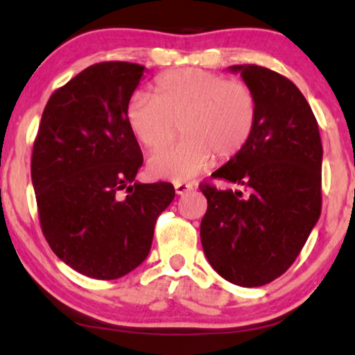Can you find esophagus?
<instances>
[{
  "label": "esophagus",
  "instance_id": "esophagus-1",
  "mask_svg": "<svg viewBox=\"0 0 355 355\" xmlns=\"http://www.w3.org/2000/svg\"><path fill=\"white\" fill-rule=\"evenodd\" d=\"M191 189H193V184H189V183H175V193L178 196L187 194L188 191H191Z\"/></svg>",
  "mask_w": 355,
  "mask_h": 355
}]
</instances>
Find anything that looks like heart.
<instances>
[{
	"label": "heart",
	"instance_id": "1",
	"mask_svg": "<svg viewBox=\"0 0 355 355\" xmlns=\"http://www.w3.org/2000/svg\"><path fill=\"white\" fill-rule=\"evenodd\" d=\"M126 120L150 150L171 144L180 126L183 139L148 159L151 175L173 183L193 180L213 157L232 159L250 144L257 125V99L243 82L189 67L161 76L155 96L139 92L126 107Z\"/></svg>",
	"mask_w": 355,
	"mask_h": 355
}]
</instances>
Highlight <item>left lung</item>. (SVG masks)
<instances>
[{"label": "left lung", "mask_w": 355, "mask_h": 355, "mask_svg": "<svg viewBox=\"0 0 355 355\" xmlns=\"http://www.w3.org/2000/svg\"><path fill=\"white\" fill-rule=\"evenodd\" d=\"M227 71L254 92L257 125L245 150L213 173L241 189L200 184L208 204L200 241L224 279L257 288L292 266L316 226L322 144L311 107L289 78L256 64Z\"/></svg>", "instance_id": "left-lung-1"}]
</instances>
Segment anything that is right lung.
<instances>
[{"mask_svg": "<svg viewBox=\"0 0 355 355\" xmlns=\"http://www.w3.org/2000/svg\"><path fill=\"white\" fill-rule=\"evenodd\" d=\"M147 67L107 61L50 96L33 147L31 180L50 248L76 272L116 279L147 259L171 183H140L142 151L126 107Z\"/></svg>", "mask_w": 355, "mask_h": 355, "instance_id": "obj_1", "label": "right lung"}]
</instances>
